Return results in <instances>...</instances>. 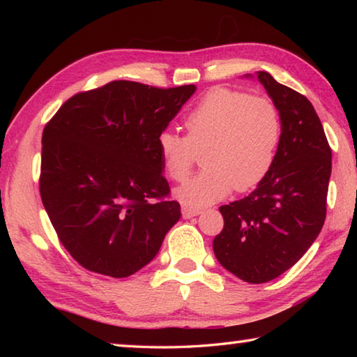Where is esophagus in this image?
Returning a JSON list of instances; mask_svg holds the SVG:
<instances>
[{"instance_id":"34e87169","label":"esophagus","mask_w":357,"mask_h":357,"mask_svg":"<svg viewBox=\"0 0 357 357\" xmlns=\"http://www.w3.org/2000/svg\"><path fill=\"white\" fill-rule=\"evenodd\" d=\"M198 215H201L199 210L183 207V218H184V219H190V218H195V216H198Z\"/></svg>"}]
</instances>
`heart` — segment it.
Returning a JSON list of instances; mask_svg holds the SVG:
<instances>
[{
	"label": "heart",
	"instance_id": "heart-1",
	"mask_svg": "<svg viewBox=\"0 0 357 357\" xmlns=\"http://www.w3.org/2000/svg\"><path fill=\"white\" fill-rule=\"evenodd\" d=\"M185 138L162 132L158 150L162 170L181 183L192 170L196 151L206 170L174 190L188 208L227 198L233 188L247 192L267 176L280 141V118L273 102L230 89L204 95L184 119Z\"/></svg>",
	"mask_w": 357,
	"mask_h": 357
}]
</instances>
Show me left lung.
I'll return each instance as SVG.
<instances>
[{"instance_id": "obj_1", "label": "left lung", "mask_w": 357, "mask_h": 357, "mask_svg": "<svg viewBox=\"0 0 357 357\" xmlns=\"http://www.w3.org/2000/svg\"><path fill=\"white\" fill-rule=\"evenodd\" d=\"M267 90L280 118L275 162L245 198L219 207L224 229L213 241L219 264L250 284L291 268L321 233L327 215L331 149L304 95L267 72L245 75Z\"/></svg>"}]
</instances>
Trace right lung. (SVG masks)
Here are the masks:
<instances>
[{
    "label": "right lung",
    "mask_w": 357,
    "mask_h": 357,
    "mask_svg": "<svg viewBox=\"0 0 357 357\" xmlns=\"http://www.w3.org/2000/svg\"><path fill=\"white\" fill-rule=\"evenodd\" d=\"M195 92V84L113 81L72 96L45 126L41 199L84 268L130 276L153 261L179 221V204L164 199L170 187L158 138Z\"/></svg>",
    "instance_id": "add662e5"
}]
</instances>
